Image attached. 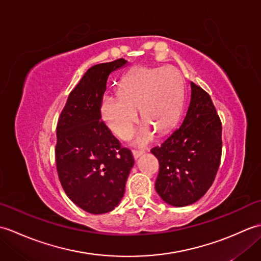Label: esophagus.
Masks as SVG:
<instances>
[{"instance_id": "34e87169", "label": "esophagus", "mask_w": 261, "mask_h": 261, "mask_svg": "<svg viewBox=\"0 0 261 261\" xmlns=\"http://www.w3.org/2000/svg\"><path fill=\"white\" fill-rule=\"evenodd\" d=\"M143 152H145L143 150H132V154H134V158H135V159L139 158Z\"/></svg>"}]
</instances>
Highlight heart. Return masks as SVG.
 Returning <instances> with one entry per match:
<instances>
[{
	"instance_id": "obj_1",
	"label": "heart",
	"mask_w": 261,
	"mask_h": 261,
	"mask_svg": "<svg viewBox=\"0 0 261 261\" xmlns=\"http://www.w3.org/2000/svg\"><path fill=\"white\" fill-rule=\"evenodd\" d=\"M182 109V85L173 68L136 67L122 77L118 95L104 96L101 115L114 134L126 139L134 131L140 111L146 125L137 137L145 145L157 131L167 135L177 125Z\"/></svg>"
}]
</instances>
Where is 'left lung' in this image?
<instances>
[{
	"mask_svg": "<svg viewBox=\"0 0 261 261\" xmlns=\"http://www.w3.org/2000/svg\"><path fill=\"white\" fill-rule=\"evenodd\" d=\"M191 102L181 125L160 147L156 191L166 203L186 206L212 186L222 154V124L208 93L191 82Z\"/></svg>",
	"mask_w": 261,
	"mask_h": 261,
	"instance_id": "obj_1",
	"label": "left lung"
}]
</instances>
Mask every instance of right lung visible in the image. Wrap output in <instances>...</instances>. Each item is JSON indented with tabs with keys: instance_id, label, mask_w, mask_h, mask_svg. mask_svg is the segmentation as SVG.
Listing matches in <instances>:
<instances>
[{
	"instance_id": "1",
	"label": "right lung",
	"mask_w": 261,
	"mask_h": 261,
	"mask_svg": "<svg viewBox=\"0 0 261 261\" xmlns=\"http://www.w3.org/2000/svg\"><path fill=\"white\" fill-rule=\"evenodd\" d=\"M125 64L120 58L92 66L70 92L58 120L55 154L60 184L71 202L92 214L118 206L135 164L131 151L101 119L109 76Z\"/></svg>"
}]
</instances>
